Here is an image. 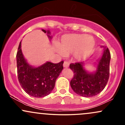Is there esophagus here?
I'll return each instance as SVG.
<instances>
[{"mask_svg": "<svg viewBox=\"0 0 125 125\" xmlns=\"http://www.w3.org/2000/svg\"><path fill=\"white\" fill-rule=\"evenodd\" d=\"M69 66V63L67 62H64L63 63V67L64 68H67Z\"/></svg>", "mask_w": 125, "mask_h": 125, "instance_id": "obj_1", "label": "esophagus"}]
</instances>
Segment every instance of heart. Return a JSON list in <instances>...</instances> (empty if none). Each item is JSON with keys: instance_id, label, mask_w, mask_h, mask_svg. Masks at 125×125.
<instances>
[{"instance_id": "1", "label": "heart", "mask_w": 125, "mask_h": 125, "mask_svg": "<svg viewBox=\"0 0 125 125\" xmlns=\"http://www.w3.org/2000/svg\"><path fill=\"white\" fill-rule=\"evenodd\" d=\"M95 46L93 37L85 34H69L62 37L58 43L57 52L61 56L73 53L76 60H84L90 56Z\"/></svg>"}]
</instances>
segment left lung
<instances>
[{
	"label": "left lung",
	"instance_id": "left-lung-1",
	"mask_svg": "<svg viewBox=\"0 0 125 125\" xmlns=\"http://www.w3.org/2000/svg\"><path fill=\"white\" fill-rule=\"evenodd\" d=\"M110 61V53L108 48H106L97 60L95 71L92 72L86 69L83 62L70 64V68L74 73L73 78L70 83L73 90L76 94L85 97H92L100 94L108 81Z\"/></svg>",
	"mask_w": 125,
	"mask_h": 125
}]
</instances>
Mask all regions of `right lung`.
<instances>
[{
  "label": "right lung",
  "instance_id": "obj_1",
  "mask_svg": "<svg viewBox=\"0 0 125 125\" xmlns=\"http://www.w3.org/2000/svg\"><path fill=\"white\" fill-rule=\"evenodd\" d=\"M46 33L50 39L52 38L49 30L42 29ZM20 42L16 54L17 70L20 84L30 96L42 97L48 95L53 89L55 82L63 67V62L53 63L46 62L38 67L30 64L23 54Z\"/></svg>",
  "mask_w": 125,
  "mask_h": 125
}]
</instances>
